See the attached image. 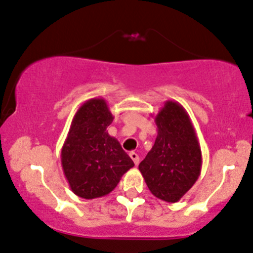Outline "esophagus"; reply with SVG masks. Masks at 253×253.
<instances>
[{
  "mask_svg": "<svg viewBox=\"0 0 253 253\" xmlns=\"http://www.w3.org/2000/svg\"><path fill=\"white\" fill-rule=\"evenodd\" d=\"M129 157H131V159L134 162L136 166L139 163V156L136 153V152H131V153H129Z\"/></svg>",
  "mask_w": 253,
  "mask_h": 253,
  "instance_id": "esophagus-1",
  "label": "esophagus"
}]
</instances>
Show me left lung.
Returning <instances> with one entry per match:
<instances>
[{
  "label": "left lung",
  "mask_w": 253,
  "mask_h": 253,
  "mask_svg": "<svg viewBox=\"0 0 253 253\" xmlns=\"http://www.w3.org/2000/svg\"><path fill=\"white\" fill-rule=\"evenodd\" d=\"M154 121L158 134L138 169L154 197L176 203L199 178L202 149L188 112L176 101H166Z\"/></svg>",
  "instance_id": "1"
}]
</instances>
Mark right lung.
I'll use <instances>...</instances> for the list:
<instances>
[{
  "mask_svg": "<svg viewBox=\"0 0 253 253\" xmlns=\"http://www.w3.org/2000/svg\"><path fill=\"white\" fill-rule=\"evenodd\" d=\"M114 116L101 97L85 101L73 117L61 148V167L75 195L95 199L110 194L134 166L115 137L107 133Z\"/></svg>",
  "mask_w": 253,
  "mask_h": 253,
  "instance_id": "add662e5",
  "label": "right lung"
}]
</instances>
